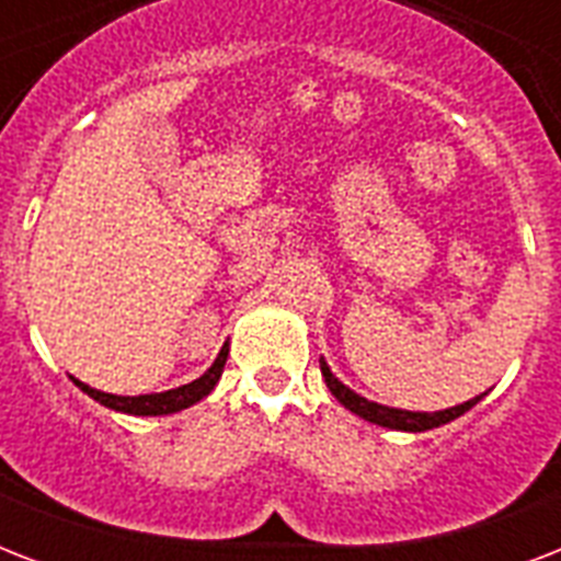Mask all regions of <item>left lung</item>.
I'll return each mask as SVG.
<instances>
[{
    "label": "left lung",
    "mask_w": 561,
    "mask_h": 561,
    "mask_svg": "<svg viewBox=\"0 0 561 561\" xmlns=\"http://www.w3.org/2000/svg\"><path fill=\"white\" fill-rule=\"evenodd\" d=\"M320 369H323V378L329 383V390L337 401H341L343 408H350L352 413H358L360 419H367V422H375V425L381 427H392V431H431V427H439L445 422H451V419L462 416L466 410H471L474 404L480 401L471 399V401H462L457 408H448V410H436V413H413V410H399V408H383V404H375V401H367L364 396L358 392H352L346 383H341L337 378L332 375V369L325 367V360H320Z\"/></svg>",
    "instance_id": "1"
}]
</instances>
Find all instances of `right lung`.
I'll return each mask as SVG.
<instances>
[{
	"instance_id": "right-lung-1",
	"label": "right lung",
	"mask_w": 561,
	"mask_h": 561,
	"mask_svg": "<svg viewBox=\"0 0 561 561\" xmlns=\"http://www.w3.org/2000/svg\"><path fill=\"white\" fill-rule=\"evenodd\" d=\"M229 346L220 350V355L215 358L206 373L192 383H183L178 390H165V392H151V396H113V392H101L92 390L87 383L75 381L81 387L90 399L101 401L104 408L110 410H122V413H130V416H165V413H178L183 408H192L194 401H201L203 396H209L215 390V383H218L220 373H224V364H227Z\"/></svg>"
}]
</instances>
